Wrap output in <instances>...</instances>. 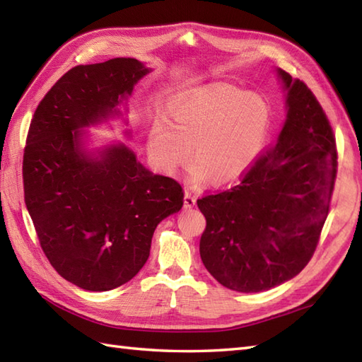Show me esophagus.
<instances>
[{
	"instance_id": "34e87169",
	"label": "esophagus",
	"mask_w": 362,
	"mask_h": 362,
	"mask_svg": "<svg viewBox=\"0 0 362 362\" xmlns=\"http://www.w3.org/2000/svg\"><path fill=\"white\" fill-rule=\"evenodd\" d=\"M183 205H185V209H193V206L196 205V196L193 194V191H191V189H185Z\"/></svg>"
}]
</instances>
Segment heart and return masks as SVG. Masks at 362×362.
<instances>
[{"label": "heart", "instance_id": "heart-1", "mask_svg": "<svg viewBox=\"0 0 362 362\" xmlns=\"http://www.w3.org/2000/svg\"><path fill=\"white\" fill-rule=\"evenodd\" d=\"M272 112L264 98L213 83L185 91L169 105L168 124L149 132V152L166 173L196 161L193 179L224 185L243 177L263 152ZM192 152H189V146Z\"/></svg>", "mask_w": 362, "mask_h": 362}]
</instances>
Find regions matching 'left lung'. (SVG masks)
I'll return each mask as SVG.
<instances>
[{"label": "left lung", "mask_w": 362, "mask_h": 362, "mask_svg": "<svg viewBox=\"0 0 362 362\" xmlns=\"http://www.w3.org/2000/svg\"><path fill=\"white\" fill-rule=\"evenodd\" d=\"M288 118L279 140L236 185L197 199L206 227L201 258L222 286L261 292L310 263L337 174L336 136L317 98L279 70Z\"/></svg>", "instance_id": "left-lung-1"}]
</instances>
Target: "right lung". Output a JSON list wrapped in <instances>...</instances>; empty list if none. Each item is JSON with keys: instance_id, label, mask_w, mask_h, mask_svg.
I'll use <instances>...</instances> for the list:
<instances>
[{"instance_id": "1", "label": "right lung", "mask_w": 362, "mask_h": 362, "mask_svg": "<svg viewBox=\"0 0 362 362\" xmlns=\"http://www.w3.org/2000/svg\"><path fill=\"white\" fill-rule=\"evenodd\" d=\"M148 70L117 57L66 71L37 105L23 153L25 202L56 272L87 291L132 280L153 230L183 205L171 177L152 174L124 144L90 158L78 129L107 118Z\"/></svg>"}]
</instances>
